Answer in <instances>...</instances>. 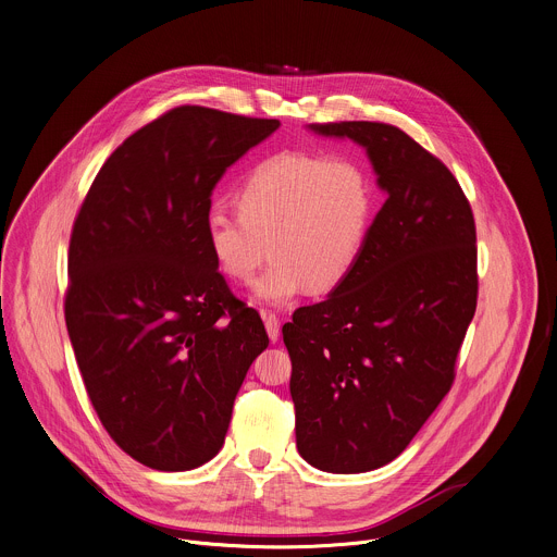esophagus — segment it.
Returning a JSON list of instances; mask_svg holds the SVG:
<instances>
[{
    "label": "esophagus",
    "instance_id": "1",
    "mask_svg": "<svg viewBox=\"0 0 557 557\" xmlns=\"http://www.w3.org/2000/svg\"><path fill=\"white\" fill-rule=\"evenodd\" d=\"M262 319H264V325H267V332H269V338L275 343L277 336H280V317L275 312H267L262 310Z\"/></svg>",
    "mask_w": 557,
    "mask_h": 557
}]
</instances>
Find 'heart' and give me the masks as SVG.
Here are the masks:
<instances>
[{
    "mask_svg": "<svg viewBox=\"0 0 557 557\" xmlns=\"http://www.w3.org/2000/svg\"><path fill=\"white\" fill-rule=\"evenodd\" d=\"M369 172L349 157L284 150L256 163L236 190V208H212L203 234L216 269L249 282L269 256L253 297L282 306L304 293L341 288L360 262L374 223Z\"/></svg>",
    "mask_w": 557,
    "mask_h": 557,
    "instance_id": "b5f03b06",
    "label": "heart"
}]
</instances>
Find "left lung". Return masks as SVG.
<instances>
[{
  "label": "left lung",
  "instance_id": "8db88e82",
  "mask_svg": "<svg viewBox=\"0 0 557 557\" xmlns=\"http://www.w3.org/2000/svg\"><path fill=\"white\" fill-rule=\"evenodd\" d=\"M364 146L387 201L349 280L282 334L299 455L336 474L394 461L455 383L476 310V227L453 172L385 122L310 126Z\"/></svg>",
  "mask_w": 557,
  "mask_h": 557
}]
</instances>
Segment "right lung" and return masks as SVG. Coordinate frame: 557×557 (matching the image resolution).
Wrapping results in <instances>:
<instances>
[{
    "label": "right lung",
    "mask_w": 557,
    "mask_h": 557,
    "mask_svg": "<svg viewBox=\"0 0 557 557\" xmlns=\"http://www.w3.org/2000/svg\"><path fill=\"white\" fill-rule=\"evenodd\" d=\"M280 120L183 104L126 137L76 214L65 323L111 440L163 472L223 448L247 369L269 345L206 245L223 172Z\"/></svg>",
    "instance_id": "right-lung-1"
}]
</instances>
